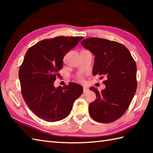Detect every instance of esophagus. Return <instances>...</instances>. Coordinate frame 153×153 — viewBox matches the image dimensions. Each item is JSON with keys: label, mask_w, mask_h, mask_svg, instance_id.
Here are the masks:
<instances>
[{"label": "esophagus", "mask_w": 153, "mask_h": 153, "mask_svg": "<svg viewBox=\"0 0 153 153\" xmlns=\"http://www.w3.org/2000/svg\"><path fill=\"white\" fill-rule=\"evenodd\" d=\"M89 89L87 88V87H83V93H87V91H88Z\"/></svg>", "instance_id": "34e87169"}]
</instances>
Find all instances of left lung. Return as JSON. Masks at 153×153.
<instances>
[{
    "instance_id": "left-lung-1",
    "label": "left lung",
    "mask_w": 153,
    "mask_h": 153,
    "mask_svg": "<svg viewBox=\"0 0 153 153\" xmlns=\"http://www.w3.org/2000/svg\"><path fill=\"white\" fill-rule=\"evenodd\" d=\"M82 46L95 55L93 74L105 76V88L96 93L90 103L89 114L95 121L110 123L120 118L130 105L137 89V66L130 52L116 41L97 37L83 40ZM103 78V77H100Z\"/></svg>"
}]
</instances>
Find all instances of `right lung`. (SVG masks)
Instances as JSON below:
<instances>
[{"label":"right lung","instance_id":"add662e5","mask_svg":"<svg viewBox=\"0 0 153 153\" xmlns=\"http://www.w3.org/2000/svg\"><path fill=\"white\" fill-rule=\"evenodd\" d=\"M83 37L60 36L44 39L30 47L19 70L22 94L29 108L47 122H56L70 114L83 87L70 82L55 87L54 82L63 66V58Z\"/></svg>","mask_w":153,"mask_h":153}]
</instances>
